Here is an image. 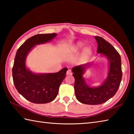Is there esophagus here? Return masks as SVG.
<instances>
[{"mask_svg": "<svg viewBox=\"0 0 134 134\" xmlns=\"http://www.w3.org/2000/svg\"><path fill=\"white\" fill-rule=\"evenodd\" d=\"M67 75H72V72L71 71V70H68L67 71Z\"/></svg>", "mask_w": 134, "mask_h": 134, "instance_id": "esophagus-1", "label": "esophagus"}]
</instances>
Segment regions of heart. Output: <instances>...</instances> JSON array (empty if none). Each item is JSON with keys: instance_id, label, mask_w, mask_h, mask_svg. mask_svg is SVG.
<instances>
[{"instance_id": "obj_1", "label": "heart", "mask_w": 134, "mask_h": 134, "mask_svg": "<svg viewBox=\"0 0 134 134\" xmlns=\"http://www.w3.org/2000/svg\"><path fill=\"white\" fill-rule=\"evenodd\" d=\"M85 44L84 42L82 41H78L76 42L75 44H74L72 47L71 51V52H79V51L81 50L85 46ZM92 54V48L89 47H85L83 49L82 53V59L83 60H86L88 58H90Z\"/></svg>"}]
</instances>
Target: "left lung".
Instances as JSON below:
<instances>
[{
  "label": "left lung",
  "mask_w": 134,
  "mask_h": 134,
  "mask_svg": "<svg viewBox=\"0 0 134 134\" xmlns=\"http://www.w3.org/2000/svg\"><path fill=\"white\" fill-rule=\"evenodd\" d=\"M94 38L98 44L97 53L108 60L107 78L99 86H92L86 83L83 75L93 62L72 69L76 98L81 103L87 105L103 104L113 97L119 89L122 78L121 57L118 51L103 38L98 36Z\"/></svg>",
  "instance_id": "left-lung-1"
}]
</instances>
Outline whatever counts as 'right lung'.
Listing matches in <instances>:
<instances>
[{"mask_svg":"<svg viewBox=\"0 0 134 134\" xmlns=\"http://www.w3.org/2000/svg\"><path fill=\"white\" fill-rule=\"evenodd\" d=\"M56 33L37 35L27 39L17 50L13 67V78L18 93L35 104H46L58 96L59 86L65 78L67 68L55 73H36L26 66L28 54L37 45L49 42Z\"/></svg>","mask_w":134,"mask_h":134,"instance_id":"add662e5","label":"right lung"}]
</instances>
